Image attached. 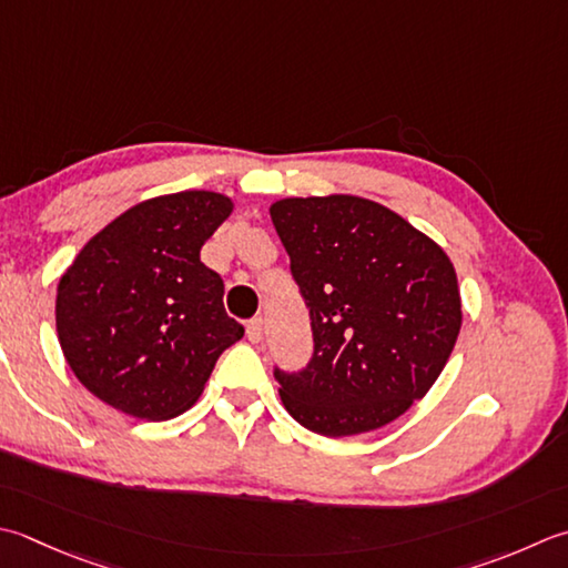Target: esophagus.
<instances>
[{"label": "esophagus", "mask_w": 568, "mask_h": 568, "mask_svg": "<svg viewBox=\"0 0 568 568\" xmlns=\"http://www.w3.org/2000/svg\"><path fill=\"white\" fill-rule=\"evenodd\" d=\"M246 337H248L253 344L263 339V320H261V317H253V320H248V325H246Z\"/></svg>", "instance_id": "obj_1"}]
</instances>
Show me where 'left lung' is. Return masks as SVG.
I'll return each instance as SVG.
<instances>
[{
	"instance_id": "1",
	"label": "left lung",
	"mask_w": 568,
	"mask_h": 568,
	"mask_svg": "<svg viewBox=\"0 0 568 568\" xmlns=\"http://www.w3.org/2000/svg\"><path fill=\"white\" fill-rule=\"evenodd\" d=\"M271 219L315 342L305 369H273L287 414L327 438L392 424L426 396L458 339L450 258L362 196L281 199Z\"/></svg>"
}]
</instances>
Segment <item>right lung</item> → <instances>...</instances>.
I'll return each mask as SVG.
<instances>
[{
    "label": "right lung",
    "instance_id": "add662e5",
    "mask_svg": "<svg viewBox=\"0 0 568 568\" xmlns=\"http://www.w3.org/2000/svg\"><path fill=\"white\" fill-rule=\"evenodd\" d=\"M231 209L216 192L148 199L95 233L63 273L59 342L100 402L148 420L180 416L243 337L224 310V281L199 258Z\"/></svg>",
    "mask_w": 568,
    "mask_h": 568
}]
</instances>
